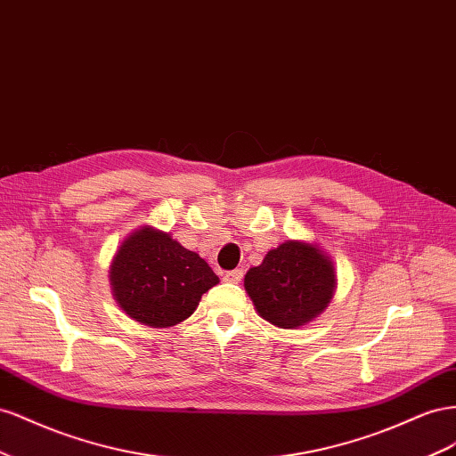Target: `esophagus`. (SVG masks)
<instances>
[{
	"label": "esophagus",
	"mask_w": 456,
	"mask_h": 456,
	"mask_svg": "<svg viewBox=\"0 0 456 456\" xmlns=\"http://www.w3.org/2000/svg\"><path fill=\"white\" fill-rule=\"evenodd\" d=\"M240 279H242V269H232V271H227L224 275V281L232 282V284L240 282Z\"/></svg>",
	"instance_id": "esophagus-1"
}]
</instances>
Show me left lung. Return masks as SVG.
Returning a JSON list of instances; mask_svg holds the SVG:
<instances>
[{"instance_id":"obj_1","label":"left lung","mask_w":456,"mask_h":456,"mask_svg":"<svg viewBox=\"0 0 456 456\" xmlns=\"http://www.w3.org/2000/svg\"><path fill=\"white\" fill-rule=\"evenodd\" d=\"M334 277L330 259L314 244L289 240L246 273L244 289L265 321L296 329L329 305Z\"/></svg>"}]
</instances>
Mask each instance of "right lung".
Instances as JSON below:
<instances>
[{
    "mask_svg": "<svg viewBox=\"0 0 456 456\" xmlns=\"http://www.w3.org/2000/svg\"><path fill=\"white\" fill-rule=\"evenodd\" d=\"M110 282L116 302L129 317L166 329L191 317L202 294L219 279L199 254L167 232L142 227L120 246Z\"/></svg>",
    "mask_w": 456,
    "mask_h": 456,
    "instance_id": "1",
    "label": "right lung"
}]
</instances>
